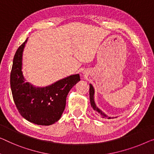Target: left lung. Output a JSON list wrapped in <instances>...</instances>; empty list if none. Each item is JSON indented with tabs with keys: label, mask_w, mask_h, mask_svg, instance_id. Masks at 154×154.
I'll return each instance as SVG.
<instances>
[{
	"label": "left lung",
	"mask_w": 154,
	"mask_h": 154,
	"mask_svg": "<svg viewBox=\"0 0 154 154\" xmlns=\"http://www.w3.org/2000/svg\"><path fill=\"white\" fill-rule=\"evenodd\" d=\"M89 94H90V102H91V105L92 108H93L94 111H95V113L98 116H100V118H108V119H111L110 117H108L107 116L104 114V113L101 111L100 109L96 106L95 101H94V88L93 86L91 84H90V90H89Z\"/></svg>",
	"instance_id": "left-lung-1"
}]
</instances>
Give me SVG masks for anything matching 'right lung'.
Listing matches in <instances>:
<instances>
[{
    "instance_id": "add662e5",
    "label": "right lung",
    "mask_w": 154,
    "mask_h": 154,
    "mask_svg": "<svg viewBox=\"0 0 154 154\" xmlns=\"http://www.w3.org/2000/svg\"><path fill=\"white\" fill-rule=\"evenodd\" d=\"M27 38L14 57L10 85L14 102L19 113L27 121L48 126L60 119L65 109L70 89L80 81L79 75H73L43 88H36L25 82L22 72L23 51Z\"/></svg>"
}]
</instances>
